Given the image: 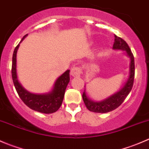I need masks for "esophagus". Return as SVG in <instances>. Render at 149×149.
Here are the masks:
<instances>
[{"instance_id": "esophagus-1", "label": "esophagus", "mask_w": 149, "mask_h": 149, "mask_svg": "<svg viewBox=\"0 0 149 149\" xmlns=\"http://www.w3.org/2000/svg\"><path fill=\"white\" fill-rule=\"evenodd\" d=\"M81 73V70L79 67H73L70 70V75L73 77H78Z\"/></svg>"}]
</instances>
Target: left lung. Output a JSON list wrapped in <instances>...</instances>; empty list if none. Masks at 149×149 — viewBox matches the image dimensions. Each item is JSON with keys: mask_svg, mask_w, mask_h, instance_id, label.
<instances>
[{"mask_svg": "<svg viewBox=\"0 0 149 149\" xmlns=\"http://www.w3.org/2000/svg\"><path fill=\"white\" fill-rule=\"evenodd\" d=\"M112 48L114 49L125 50L127 56L130 58V63L129 77L121 89H120L118 92L112 94L110 97L102 101L94 102L90 100L86 94V89H84L82 97H83V100L86 107L91 112H97V113H106V112L114 110L124 102V100H125V98L127 97L133 88L135 76L134 57H133V53H132L128 45L124 40L115 35V42H114Z\"/></svg>", "mask_w": 149, "mask_h": 149, "instance_id": "1", "label": "left lung"}]
</instances>
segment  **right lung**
I'll return each instance as SVG.
<instances>
[{"label": "right lung", "instance_id": "obj_1", "mask_svg": "<svg viewBox=\"0 0 149 149\" xmlns=\"http://www.w3.org/2000/svg\"><path fill=\"white\" fill-rule=\"evenodd\" d=\"M27 35V34H26ZM22 38V41L26 37ZM19 44L15 47L12 58V79L16 91L21 100L30 109L45 114L55 112L62 104L65 88L70 81V70H67L55 81L53 88L49 93L43 94H36L29 92L19 83L16 73V53Z\"/></svg>", "mask_w": 149, "mask_h": 149}]
</instances>
